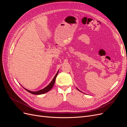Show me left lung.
Segmentation results:
<instances>
[{
  "mask_svg": "<svg viewBox=\"0 0 127 127\" xmlns=\"http://www.w3.org/2000/svg\"><path fill=\"white\" fill-rule=\"evenodd\" d=\"M77 90H78V91H79V90H78V88H77Z\"/></svg>",
  "mask_w": 127,
  "mask_h": 127,
  "instance_id": "left-lung-1",
  "label": "left lung"
}]
</instances>
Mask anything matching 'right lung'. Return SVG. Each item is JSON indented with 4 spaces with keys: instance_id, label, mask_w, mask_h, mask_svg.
<instances>
[{
    "instance_id": "1",
    "label": "right lung",
    "mask_w": 127,
    "mask_h": 127,
    "mask_svg": "<svg viewBox=\"0 0 127 127\" xmlns=\"http://www.w3.org/2000/svg\"><path fill=\"white\" fill-rule=\"evenodd\" d=\"M58 71L57 72L56 75L54 77V78H53V79H52V81L51 82V83H50L47 87H45L44 88H43V89L41 90H40V91H36V92L31 91H29V90H28L26 89V88H24V89H25V90H26L28 92H29V93H31V94H34V95H40V94H44V93H47V92H49V91H50V90H51V88L53 87V85H54L55 81H56V77H57V75H58Z\"/></svg>"
}]
</instances>
